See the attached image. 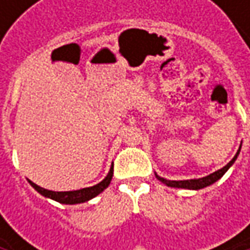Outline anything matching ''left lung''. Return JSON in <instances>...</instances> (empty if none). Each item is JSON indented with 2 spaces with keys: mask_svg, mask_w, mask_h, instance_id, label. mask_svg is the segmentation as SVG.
<instances>
[{
  "mask_svg": "<svg viewBox=\"0 0 250 250\" xmlns=\"http://www.w3.org/2000/svg\"><path fill=\"white\" fill-rule=\"evenodd\" d=\"M239 151H241V146H239V149H238V151H236V154L234 156V159L231 160V161L227 164L226 167H223L221 169H217L216 172H213V174H210V175H207V177L199 178V179H187V181H168V179H164V178L159 177L157 174H156V177L159 178L163 184H166L167 187L182 188V189H203V188H206L208 187V185H211V184H214L216 181H218L220 178L226 174L227 171H228V168L231 167V166L235 163V160L236 157H238V154H239Z\"/></svg>",
  "mask_w": 250,
  "mask_h": 250,
  "instance_id": "1",
  "label": "left lung"
}]
</instances>
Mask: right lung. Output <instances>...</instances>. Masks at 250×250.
<instances>
[{
    "mask_svg": "<svg viewBox=\"0 0 250 250\" xmlns=\"http://www.w3.org/2000/svg\"><path fill=\"white\" fill-rule=\"evenodd\" d=\"M112 174H114V169L110 168V172L107 174V177L104 178L101 182H99L97 185L89 188H83L79 190H68V192H54V190H48V189H44V188L36 185L34 182L29 181V184L40 193L45 197H50L58 203H62V205H78V203H84L87 200H90L93 197H96L97 195H100L101 192L108 188L110 185L111 179H112Z\"/></svg>",
    "mask_w": 250,
    "mask_h": 250,
    "instance_id": "obj_1",
    "label": "right lung"
}]
</instances>
